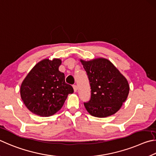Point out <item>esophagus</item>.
Returning <instances> with one entry per match:
<instances>
[{
    "label": "esophagus",
    "instance_id": "34e87169",
    "mask_svg": "<svg viewBox=\"0 0 156 156\" xmlns=\"http://www.w3.org/2000/svg\"><path fill=\"white\" fill-rule=\"evenodd\" d=\"M73 89H74V92H76L77 91V86L76 85H74L73 86Z\"/></svg>",
    "mask_w": 156,
    "mask_h": 156
}]
</instances>
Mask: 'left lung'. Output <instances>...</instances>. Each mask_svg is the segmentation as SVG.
Instances as JSON below:
<instances>
[{"instance_id": "1", "label": "left lung", "mask_w": 156, "mask_h": 156, "mask_svg": "<svg viewBox=\"0 0 156 156\" xmlns=\"http://www.w3.org/2000/svg\"><path fill=\"white\" fill-rule=\"evenodd\" d=\"M80 62L90 84L91 99L84 103L86 110L98 118L113 115L121 109L129 94L127 79L108 59H81Z\"/></svg>"}]
</instances>
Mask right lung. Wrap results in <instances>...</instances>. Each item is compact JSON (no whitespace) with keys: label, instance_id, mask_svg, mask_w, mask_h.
<instances>
[{"label":"right lung","instance_id":"right-lung-1","mask_svg":"<svg viewBox=\"0 0 156 156\" xmlns=\"http://www.w3.org/2000/svg\"><path fill=\"white\" fill-rule=\"evenodd\" d=\"M62 60L44 59L29 71L20 86V97L29 111L37 116L53 115L62 108L73 88L59 70Z\"/></svg>","mask_w":156,"mask_h":156}]
</instances>
